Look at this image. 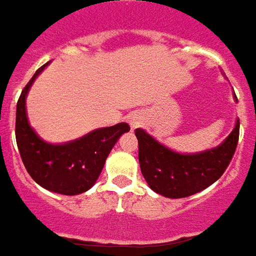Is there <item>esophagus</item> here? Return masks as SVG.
I'll use <instances>...</instances> for the list:
<instances>
[{"mask_svg": "<svg viewBox=\"0 0 256 256\" xmlns=\"http://www.w3.org/2000/svg\"><path fill=\"white\" fill-rule=\"evenodd\" d=\"M139 124H140V122L138 121V118H135V117H134V118H130V126H132V128L139 126Z\"/></svg>", "mask_w": 256, "mask_h": 256, "instance_id": "esophagus-1", "label": "esophagus"}]
</instances>
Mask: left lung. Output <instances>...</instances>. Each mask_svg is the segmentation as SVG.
I'll return each instance as SVG.
<instances>
[{
    "instance_id": "left-lung-1",
    "label": "left lung",
    "mask_w": 256,
    "mask_h": 256,
    "mask_svg": "<svg viewBox=\"0 0 256 256\" xmlns=\"http://www.w3.org/2000/svg\"><path fill=\"white\" fill-rule=\"evenodd\" d=\"M240 122L216 148L199 154H178L140 128L135 130L139 144V164L152 191L166 198H186L217 182L232 160L238 142Z\"/></svg>"
}]
</instances>
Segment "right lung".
I'll return each instance as SVG.
<instances>
[{"label":"right lung","mask_w":256,"mask_h":256,"mask_svg":"<svg viewBox=\"0 0 256 256\" xmlns=\"http://www.w3.org/2000/svg\"><path fill=\"white\" fill-rule=\"evenodd\" d=\"M46 65L35 72L20 94L16 109V142L24 166L39 186L62 195H78L94 186L110 150L130 128L126 122H120L92 130L66 144H50L42 140L30 126L26 96L30 86Z\"/></svg>","instance_id":"add662e5"}]
</instances>
